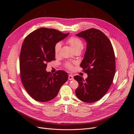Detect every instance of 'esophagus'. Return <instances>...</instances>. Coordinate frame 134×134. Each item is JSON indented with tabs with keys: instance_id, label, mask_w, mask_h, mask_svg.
<instances>
[{
	"instance_id": "1",
	"label": "esophagus",
	"mask_w": 134,
	"mask_h": 134,
	"mask_svg": "<svg viewBox=\"0 0 134 134\" xmlns=\"http://www.w3.org/2000/svg\"><path fill=\"white\" fill-rule=\"evenodd\" d=\"M73 79H74V77H73V76L72 75H68V80L69 81L73 80Z\"/></svg>"
}]
</instances>
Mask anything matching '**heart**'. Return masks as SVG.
I'll return each mask as SVG.
<instances>
[{"mask_svg":"<svg viewBox=\"0 0 134 134\" xmlns=\"http://www.w3.org/2000/svg\"><path fill=\"white\" fill-rule=\"evenodd\" d=\"M67 42L70 44L74 51L77 50H82L84 48V44L82 40L79 37L76 36H71L67 40ZM62 47L61 42H57L54 46V52L55 55H58L60 52ZM65 67L68 69L72 68V65L69 63L65 64Z\"/></svg>","mask_w":134,"mask_h":134,"instance_id":"1","label":"heart"}]
</instances>
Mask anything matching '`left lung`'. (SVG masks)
<instances>
[{"mask_svg":"<svg viewBox=\"0 0 134 134\" xmlns=\"http://www.w3.org/2000/svg\"><path fill=\"white\" fill-rule=\"evenodd\" d=\"M76 35L87 42L84 58L80 66L87 73L85 80L79 75L75 93L81 101L92 103L100 100L110 87L116 72L115 55L109 38L101 31L90 29Z\"/></svg>","mask_w":134,"mask_h":134,"instance_id":"8db88e82","label":"left lung"}]
</instances>
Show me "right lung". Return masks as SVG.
Returning a JSON list of instances; mask_svg holds the SVG:
<instances>
[{
    "label": "right lung",
    "instance_id": "right-lung-1",
    "mask_svg": "<svg viewBox=\"0 0 134 134\" xmlns=\"http://www.w3.org/2000/svg\"><path fill=\"white\" fill-rule=\"evenodd\" d=\"M69 34L42 27L26 36L20 56V77L23 86L35 100L44 102L54 99L67 81L68 74L47 72V64L55 59L54 46Z\"/></svg>",
    "mask_w": 134,
    "mask_h": 134
}]
</instances>
